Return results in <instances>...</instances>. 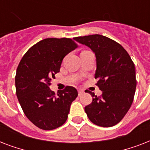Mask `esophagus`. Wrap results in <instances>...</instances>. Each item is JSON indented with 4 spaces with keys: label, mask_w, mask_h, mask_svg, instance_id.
I'll return each mask as SVG.
<instances>
[{
    "label": "esophagus",
    "mask_w": 150,
    "mask_h": 150,
    "mask_svg": "<svg viewBox=\"0 0 150 150\" xmlns=\"http://www.w3.org/2000/svg\"><path fill=\"white\" fill-rule=\"evenodd\" d=\"M78 93H79V96H81V95H82V94L84 93V91H83L82 89H79V90H78Z\"/></svg>",
    "instance_id": "34e87169"
}]
</instances>
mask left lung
I'll use <instances>...</instances> for the list:
<instances>
[{"label": "left lung", "instance_id": "1", "mask_svg": "<svg viewBox=\"0 0 150 150\" xmlns=\"http://www.w3.org/2000/svg\"><path fill=\"white\" fill-rule=\"evenodd\" d=\"M93 50L96 61L95 79L102 91L100 96L91 94L93 101L85 111L93 124L111 127L122 120L130 109L136 88L135 64L121 44L107 36L95 34L74 38Z\"/></svg>", "mask_w": 150, "mask_h": 150}]
</instances>
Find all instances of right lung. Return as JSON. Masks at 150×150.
Returning <instances> with one entry per match:
<instances>
[{
  "label": "right lung",
  "instance_id": "obj_1",
  "mask_svg": "<svg viewBox=\"0 0 150 150\" xmlns=\"http://www.w3.org/2000/svg\"><path fill=\"white\" fill-rule=\"evenodd\" d=\"M76 47L71 39H44L25 54L18 66V100L27 118L41 129L53 130L65 123L71 104L78 96L72 86L58 90L57 95L49 87L64 57Z\"/></svg>",
  "mask_w": 150,
  "mask_h": 150
}]
</instances>
